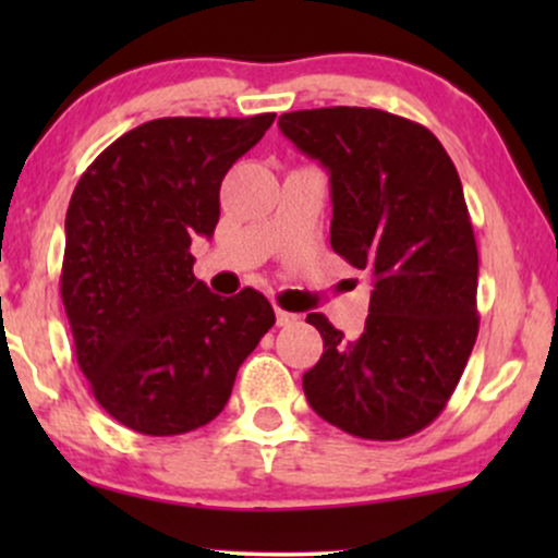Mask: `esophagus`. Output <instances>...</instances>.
I'll return each mask as SVG.
<instances>
[{
	"label": "esophagus",
	"instance_id": "esophagus-1",
	"mask_svg": "<svg viewBox=\"0 0 558 558\" xmlns=\"http://www.w3.org/2000/svg\"><path fill=\"white\" fill-rule=\"evenodd\" d=\"M275 317H278L280 328H288V325L299 323V315H293V312H286V310H275Z\"/></svg>",
	"mask_w": 558,
	"mask_h": 558
}]
</instances>
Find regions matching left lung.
I'll return each instance as SVG.
<instances>
[{
    "mask_svg": "<svg viewBox=\"0 0 558 558\" xmlns=\"http://www.w3.org/2000/svg\"><path fill=\"white\" fill-rule=\"evenodd\" d=\"M280 131L330 175V246L373 278L356 341L306 323L323 356L310 407L367 440L420 433L444 412L477 338V243L462 181L425 125L369 107L286 112Z\"/></svg>",
    "mask_w": 558,
    "mask_h": 558,
    "instance_id": "1",
    "label": "left lung"
}]
</instances>
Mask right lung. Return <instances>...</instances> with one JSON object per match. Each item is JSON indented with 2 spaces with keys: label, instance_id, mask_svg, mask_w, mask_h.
I'll list each match as a JSON object with an SVG mask.
<instances>
[{
  "label": "right lung",
  "instance_id": "1",
  "mask_svg": "<svg viewBox=\"0 0 558 558\" xmlns=\"http://www.w3.org/2000/svg\"><path fill=\"white\" fill-rule=\"evenodd\" d=\"M272 120H149L107 146L75 185L62 304L94 399L131 430L181 435L213 422L275 325L254 288L217 296L196 280L189 252L196 235L213 239L222 178Z\"/></svg>",
  "mask_w": 558,
  "mask_h": 558
}]
</instances>
